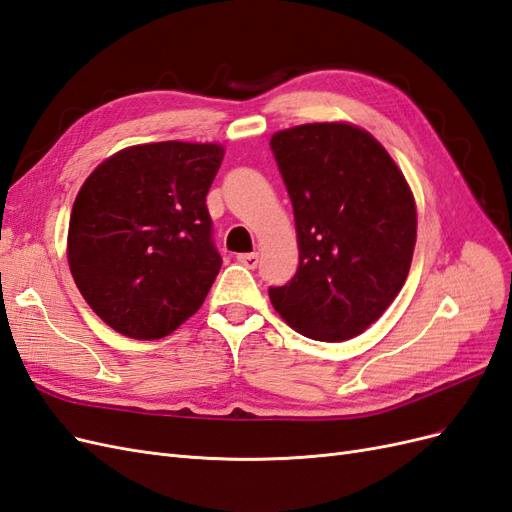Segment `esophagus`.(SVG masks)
Segmentation results:
<instances>
[{
    "instance_id": "1",
    "label": "esophagus",
    "mask_w": 512,
    "mask_h": 512,
    "mask_svg": "<svg viewBox=\"0 0 512 512\" xmlns=\"http://www.w3.org/2000/svg\"><path fill=\"white\" fill-rule=\"evenodd\" d=\"M237 260L247 269H256L258 267V254L256 252H252V254H239Z\"/></svg>"
}]
</instances>
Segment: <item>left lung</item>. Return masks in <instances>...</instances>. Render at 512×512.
<instances>
[{"label": "left lung", "mask_w": 512, "mask_h": 512, "mask_svg": "<svg viewBox=\"0 0 512 512\" xmlns=\"http://www.w3.org/2000/svg\"><path fill=\"white\" fill-rule=\"evenodd\" d=\"M271 151L294 211L299 269L271 286L294 331L344 342L374 324L406 284L416 205L401 170L369 132L305 123L273 134Z\"/></svg>", "instance_id": "8db88e82"}]
</instances>
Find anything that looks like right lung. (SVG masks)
<instances>
[{"mask_svg":"<svg viewBox=\"0 0 512 512\" xmlns=\"http://www.w3.org/2000/svg\"><path fill=\"white\" fill-rule=\"evenodd\" d=\"M211 143H151L104 160L74 200L68 262L94 312L121 335L160 339L203 305L220 273L207 192Z\"/></svg>","mask_w":512,"mask_h":512,"instance_id":"right-lung-1","label":"right lung"}]
</instances>
